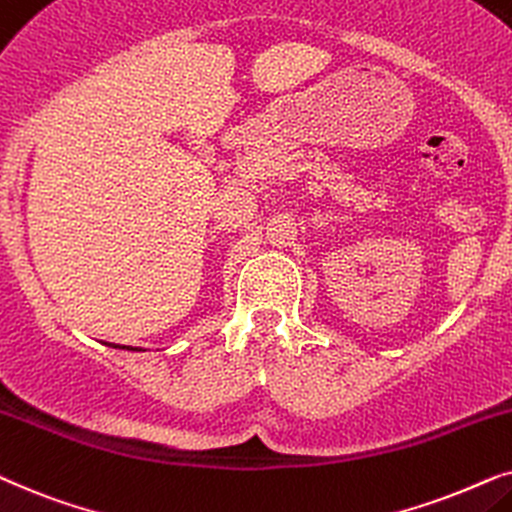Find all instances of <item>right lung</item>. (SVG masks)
Listing matches in <instances>:
<instances>
[{"label": "right lung", "mask_w": 512, "mask_h": 512, "mask_svg": "<svg viewBox=\"0 0 512 512\" xmlns=\"http://www.w3.org/2000/svg\"><path fill=\"white\" fill-rule=\"evenodd\" d=\"M114 349H126V346H117V344H114Z\"/></svg>", "instance_id": "add662e5"}]
</instances>
